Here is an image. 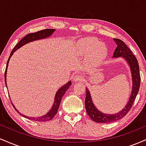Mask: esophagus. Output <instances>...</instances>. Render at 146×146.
I'll list each match as a JSON object with an SVG mask.
<instances>
[{"instance_id": "1", "label": "esophagus", "mask_w": 146, "mask_h": 146, "mask_svg": "<svg viewBox=\"0 0 146 146\" xmlns=\"http://www.w3.org/2000/svg\"><path fill=\"white\" fill-rule=\"evenodd\" d=\"M83 80V77L80 75H76L73 77V81L74 82H80Z\"/></svg>"}]
</instances>
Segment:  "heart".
Returning <instances> with one entry per match:
<instances>
[{"mask_svg":"<svg viewBox=\"0 0 146 146\" xmlns=\"http://www.w3.org/2000/svg\"><path fill=\"white\" fill-rule=\"evenodd\" d=\"M78 50L82 56L89 54L90 62L93 64H99L104 58L107 48L103 43H99L95 38H84L79 42Z\"/></svg>","mask_w":146,"mask_h":146,"instance_id":"heart-1","label":"heart"}]
</instances>
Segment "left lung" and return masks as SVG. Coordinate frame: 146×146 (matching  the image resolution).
Returning a JSON list of instances; mask_svg holds the SVG:
<instances>
[{"mask_svg":"<svg viewBox=\"0 0 146 146\" xmlns=\"http://www.w3.org/2000/svg\"><path fill=\"white\" fill-rule=\"evenodd\" d=\"M114 40L116 42L117 46L113 53V58L123 57L126 60V61L128 62V64L130 66L132 78V93L128 104L121 111L117 114L108 115V114L101 113L100 110L95 108V105L93 104V101H92L89 90H88V88H86L85 107H86V113L93 121L98 122V123H109V122L116 121L125 116L127 113L131 109L132 104H133L134 102L136 99L140 87L141 77L139 66V63L136 57L135 56V55L132 54L130 48L127 46V45L121 40L114 38Z\"/></svg>","mask_w":146,"mask_h":146,"instance_id":"obj_1","label":"left lung"}]
</instances>
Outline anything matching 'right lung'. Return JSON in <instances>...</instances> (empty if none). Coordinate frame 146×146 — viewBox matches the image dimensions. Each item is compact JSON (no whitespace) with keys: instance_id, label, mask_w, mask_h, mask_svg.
Segmentation results:
<instances>
[{"instance_id":"obj_1","label":"right lung","mask_w":146,"mask_h":146,"mask_svg":"<svg viewBox=\"0 0 146 146\" xmlns=\"http://www.w3.org/2000/svg\"><path fill=\"white\" fill-rule=\"evenodd\" d=\"M53 31H55V29H43L41 30V31H37V32H34V33H29V34L26 35L24 38H23L21 40L19 41V42L18 43L16 46H14V48H13L12 51L10 53V56L9 58V59L7 60V66H6V68H5V84H6V75H7V66H8V63H9V59L11 58V56H12L13 53H14V51H16L18 48H19L20 47H21L22 46L27 44V43L30 42H32L34 40H39V39H42V38H47V37H49L52 33H53ZM71 85V82L70 81L69 82H68L67 84L63 86L62 87L60 88L58 90V91L57 92L56 97H55V102L53 103V106H52L51 109L48 112L46 115H44V116L42 117H27L25 115H23V114H21L16 109L15 106L12 104L13 106H14V109L19 113V114H21L22 116H23L25 118H28L29 119L33 120V121H49V120H51L53 119V117L56 115L57 113H58V108H59L60 102H61L62 98L63 95H64L65 92L66 91V90L69 88L70 86ZM7 86V85H6Z\"/></svg>"}]
</instances>
